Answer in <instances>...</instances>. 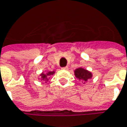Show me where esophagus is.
<instances>
[{
  "label": "esophagus",
  "instance_id": "34e87169",
  "mask_svg": "<svg viewBox=\"0 0 127 127\" xmlns=\"http://www.w3.org/2000/svg\"><path fill=\"white\" fill-rule=\"evenodd\" d=\"M62 69H68V67H62Z\"/></svg>",
  "mask_w": 127,
  "mask_h": 127
}]
</instances>
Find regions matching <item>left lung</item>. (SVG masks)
Here are the masks:
<instances>
[{"label":"left lung","instance_id":"left-lung-1","mask_svg":"<svg viewBox=\"0 0 127 127\" xmlns=\"http://www.w3.org/2000/svg\"><path fill=\"white\" fill-rule=\"evenodd\" d=\"M75 76L79 80L81 81H87L88 79L92 78L93 75L91 74V72H90L86 69H84L83 68H78L76 69L74 71Z\"/></svg>","mask_w":127,"mask_h":127}]
</instances>
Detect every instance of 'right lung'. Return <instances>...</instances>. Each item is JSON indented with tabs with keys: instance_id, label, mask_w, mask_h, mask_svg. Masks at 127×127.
<instances>
[{
	"instance_id": "right-lung-1",
	"label": "right lung",
	"mask_w": 127,
	"mask_h": 127,
	"mask_svg": "<svg viewBox=\"0 0 127 127\" xmlns=\"http://www.w3.org/2000/svg\"><path fill=\"white\" fill-rule=\"evenodd\" d=\"M55 72L54 71H48L47 73H46V74H43L42 73V74H41V76H42V78L43 80H44L46 81H48V79H49V76H51V75H53L54 74Z\"/></svg>"
}]
</instances>
